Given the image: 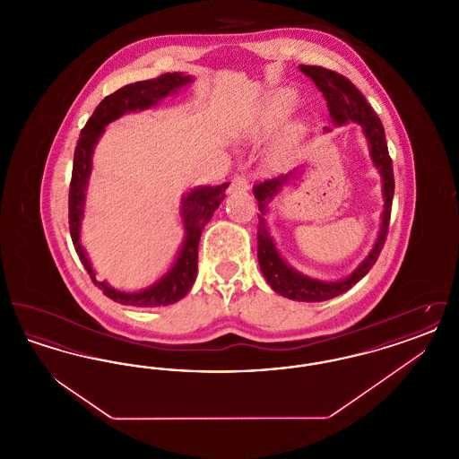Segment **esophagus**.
<instances>
[{"label": "esophagus", "instance_id": "obj_1", "mask_svg": "<svg viewBox=\"0 0 459 459\" xmlns=\"http://www.w3.org/2000/svg\"><path fill=\"white\" fill-rule=\"evenodd\" d=\"M249 189V178L244 174H238L232 177L230 180V193H238V191H247Z\"/></svg>", "mask_w": 459, "mask_h": 459}]
</instances>
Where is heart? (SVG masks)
Segmentation results:
<instances>
[{"label": "heart", "instance_id": "heart-1", "mask_svg": "<svg viewBox=\"0 0 459 459\" xmlns=\"http://www.w3.org/2000/svg\"><path fill=\"white\" fill-rule=\"evenodd\" d=\"M296 105H298V96L292 91L282 89V91L273 92L272 96H268L264 100L255 122L247 129V135L258 137L266 132L281 127L285 120L292 115Z\"/></svg>", "mask_w": 459, "mask_h": 459}]
</instances>
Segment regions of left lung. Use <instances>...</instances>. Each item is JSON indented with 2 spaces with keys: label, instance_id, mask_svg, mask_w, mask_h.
<instances>
[{
  "label": "left lung",
  "instance_id": "left-lung-1",
  "mask_svg": "<svg viewBox=\"0 0 459 459\" xmlns=\"http://www.w3.org/2000/svg\"><path fill=\"white\" fill-rule=\"evenodd\" d=\"M299 68L316 84V88L322 91L324 98L327 100L330 118L335 126H342L346 122H354V124L361 126L363 134L368 141L371 161L382 177V195H384V212H382L380 232H378V238L375 240L373 249L368 253V256L359 263L358 268L346 279L337 281V282H325V281H316V279L306 277L284 262V258L281 256L279 249L275 247V242L272 239L264 219H263V215L266 213L268 203L282 191V187L289 180L296 178V175L303 170L281 175L277 178H270V180H264V182L255 186L253 193L258 199V208L262 212V215H258V219H260V223H258V262H260L263 277L266 279V282L277 294H281L284 298L294 299V301H306V303H320V301H327V299H332V298L346 292L356 282H359L377 262V258L385 244L387 230H389V220H391L394 197L393 160L389 156L387 143H385V132H384V126H382L380 118L368 105L365 96L359 92V89H356L350 79H346L344 75H341L333 70L324 68V66L299 65Z\"/></svg>",
  "mask_w": 459,
  "mask_h": 459
}]
</instances>
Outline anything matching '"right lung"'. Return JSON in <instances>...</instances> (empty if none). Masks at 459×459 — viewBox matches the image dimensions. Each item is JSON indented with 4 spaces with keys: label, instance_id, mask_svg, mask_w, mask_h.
Masks as SVG:
<instances>
[{
    "label": "right lung",
    "instance_id": "add662e5",
    "mask_svg": "<svg viewBox=\"0 0 459 459\" xmlns=\"http://www.w3.org/2000/svg\"><path fill=\"white\" fill-rule=\"evenodd\" d=\"M193 82L191 75L184 74H163L152 81H141L127 84L124 88L115 91L107 96L91 115L88 124L81 131V137L75 146L74 153V169H72V180H70V193H68V225L74 247L79 255V260L88 270L91 281L98 285L105 296L120 305L135 306V307H156V306L174 305L180 301L189 289L195 284L197 273V246L199 238L204 225L213 217L215 210L225 197V189L229 184L220 186H201L191 189L186 196L182 197L180 206V219L184 225V242L178 249L172 268L153 285L137 290V292H126L113 289L108 282H101L96 279V272L92 270L89 262L86 249L81 244V221L84 219V206H86V191H88L89 177L92 172V153L98 139L105 132L109 122L120 118L131 111H143L152 108L158 101L174 94L175 91L182 86Z\"/></svg>",
    "mask_w": 459,
    "mask_h": 459
}]
</instances>
